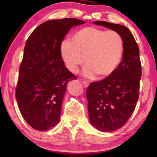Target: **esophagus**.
<instances>
[{"instance_id": "34e87169", "label": "esophagus", "mask_w": 157, "mask_h": 157, "mask_svg": "<svg viewBox=\"0 0 157 157\" xmlns=\"http://www.w3.org/2000/svg\"><path fill=\"white\" fill-rule=\"evenodd\" d=\"M82 84H83V86L85 88H87L89 86V83L88 82H86V81H82Z\"/></svg>"}]
</instances>
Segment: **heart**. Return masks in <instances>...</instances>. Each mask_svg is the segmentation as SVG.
<instances>
[{"label":"heart","mask_w":157,"mask_h":157,"mask_svg":"<svg viewBox=\"0 0 157 157\" xmlns=\"http://www.w3.org/2000/svg\"><path fill=\"white\" fill-rule=\"evenodd\" d=\"M123 48V40L117 32L87 26L74 33L71 41H63L60 51L66 68L72 74L78 72L85 61V77L98 75L105 79L120 66Z\"/></svg>","instance_id":"obj_1"}]
</instances>
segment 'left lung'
I'll list each match as a JSON object with an SVG mask.
<instances>
[{
	"mask_svg": "<svg viewBox=\"0 0 157 157\" xmlns=\"http://www.w3.org/2000/svg\"><path fill=\"white\" fill-rule=\"evenodd\" d=\"M94 23L117 32L123 40V57L116 71L91 82L86 91L90 122L97 130L111 132L125 125L136 107L142 75L140 49L127 27L102 21Z\"/></svg>",
	"mask_w": 157,
	"mask_h": 157,
	"instance_id": "1",
	"label": "left lung"
}]
</instances>
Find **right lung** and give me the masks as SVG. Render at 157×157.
<instances>
[{
	"label": "right lung",
	"mask_w": 157,
	"mask_h": 157,
	"mask_svg": "<svg viewBox=\"0 0 157 157\" xmlns=\"http://www.w3.org/2000/svg\"><path fill=\"white\" fill-rule=\"evenodd\" d=\"M83 23L75 18L47 21L27 39L15 97L23 117L34 129L47 131L60 121L67 83L77 80L65 66L60 44L71 28Z\"/></svg>",
	"instance_id": "1"
}]
</instances>
